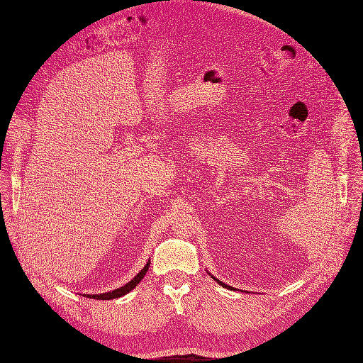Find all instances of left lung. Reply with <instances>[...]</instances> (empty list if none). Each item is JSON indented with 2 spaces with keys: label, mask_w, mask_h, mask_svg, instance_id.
Here are the masks:
<instances>
[{
  "label": "left lung",
  "mask_w": 363,
  "mask_h": 363,
  "mask_svg": "<svg viewBox=\"0 0 363 363\" xmlns=\"http://www.w3.org/2000/svg\"><path fill=\"white\" fill-rule=\"evenodd\" d=\"M207 274H208V275H211V277H212V278H213V279H215V281H216V282H218L219 285H222V287H225V289H228V290H234V287H231V285H228V284H223V282H222L220 279L215 278V277H213V275H212L211 272H207Z\"/></svg>",
  "instance_id": "left-lung-1"
}]
</instances>
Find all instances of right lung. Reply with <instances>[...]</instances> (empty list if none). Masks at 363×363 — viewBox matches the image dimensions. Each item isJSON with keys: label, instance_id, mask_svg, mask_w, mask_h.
Here are the masks:
<instances>
[{"label": "right lung", "instance_id": "obj_1", "mask_svg": "<svg viewBox=\"0 0 363 363\" xmlns=\"http://www.w3.org/2000/svg\"><path fill=\"white\" fill-rule=\"evenodd\" d=\"M148 268H150V260L135 277H133L129 282H126L125 285H122V287L113 290V291H108V293H101V294H84V297H89V298H95V300H113V298L122 297L137 287V285L141 282V279L144 278V275L147 274Z\"/></svg>", "mask_w": 363, "mask_h": 363}]
</instances>
